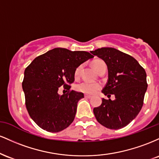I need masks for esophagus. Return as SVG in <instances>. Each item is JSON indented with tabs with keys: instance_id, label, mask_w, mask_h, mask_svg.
Returning a JSON list of instances; mask_svg holds the SVG:
<instances>
[{
	"instance_id": "esophagus-1",
	"label": "esophagus",
	"mask_w": 159,
	"mask_h": 159,
	"mask_svg": "<svg viewBox=\"0 0 159 159\" xmlns=\"http://www.w3.org/2000/svg\"><path fill=\"white\" fill-rule=\"evenodd\" d=\"M84 97H85V98H92V96H91L90 95L84 94Z\"/></svg>"
}]
</instances>
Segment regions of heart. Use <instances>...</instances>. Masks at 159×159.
I'll return each mask as SVG.
<instances>
[{
    "mask_svg": "<svg viewBox=\"0 0 159 159\" xmlns=\"http://www.w3.org/2000/svg\"><path fill=\"white\" fill-rule=\"evenodd\" d=\"M94 69H96V72L99 70L102 66H105V63H104L102 61H96L93 63ZM82 69V66L80 65L76 68L75 71V76L78 77L81 73V71ZM101 88V84L98 83H92V82L89 81H82L79 83L76 86V89L77 90L80 91V92L84 93H89L93 94L95 93L98 90Z\"/></svg>",
    "mask_w": 159,
    "mask_h": 159,
    "instance_id": "b5f03b06",
    "label": "heart"
}]
</instances>
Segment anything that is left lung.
<instances>
[{"label":"left lung","mask_w":159,"mask_h":159,"mask_svg":"<svg viewBox=\"0 0 159 159\" xmlns=\"http://www.w3.org/2000/svg\"><path fill=\"white\" fill-rule=\"evenodd\" d=\"M105 61L108 80L102 90L105 96L114 94L115 99L102 98L93 113L101 125L110 129L126 126L138 116L147 89V74L132 56L114 48H101L90 52Z\"/></svg>","instance_id":"obj_1"}]
</instances>
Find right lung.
Returning <instances> with one entry per match:
<instances>
[{"mask_svg":"<svg viewBox=\"0 0 159 159\" xmlns=\"http://www.w3.org/2000/svg\"><path fill=\"white\" fill-rule=\"evenodd\" d=\"M93 57L84 51L72 52L56 48L38 56L25 69L22 88L27 112L41 129L59 132L73 122L78 102L84 93L70 90L75 71L84 62ZM61 85L69 90L59 95Z\"/></svg>","mask_w":159,"mask_h":159,"instance_id":"right-lung-1","label":"right lung"}]
</instances>
